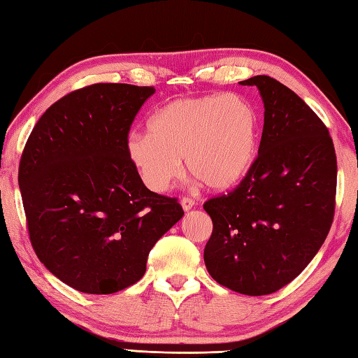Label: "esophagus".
<instances>
[{"label": "esophagus", "instance_id": "34e87169", "mask_svg": "<svg viewBox=\"0 0 358 358\" xmlns=\"http://www.w3.org/2000/svg\"><path fill=\"white\" fill-rule=\"evenodd\" d=\"M180 206H182V208H184V212H188V210H192V208H193L194 201L190 199V198H182Z\"/></svg>", "mask_w": 358, "mask_h": 358}]
</instances>
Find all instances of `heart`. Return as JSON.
Instances as JSON below:
<instances>
[{"label":"heart","mask_w":358,"mask_h":358,"mask_svg":"<svg viewBox=\"0 0 358 358\" xmlns=\"http://www.w3.org/2000/svg\"><path fill=\"white\" fill-rule=\"evenodd\" d=\"M150 134H132L127 159L154 193L168 190L185 159L188 171L215 192L241 182L257 154V113L240 95L174 99L148 121Z\"/></svg>","instance_id":"1"}]
</instances>
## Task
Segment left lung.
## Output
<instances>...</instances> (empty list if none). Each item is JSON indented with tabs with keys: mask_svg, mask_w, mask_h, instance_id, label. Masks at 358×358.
<instances>
[{
	"mask_svg": "<svg viewBox=\"0 0 358 358\" xmlns=\"http://www.w3.org/2000/svg\"><path fill=\"white\" fill-rule=\"evenodd\" d=\"M259 156L240 185L208 199L213 232L204 249L208 274L248 296L269 294L304 271L332 226L336 156L327 127L293 90L265 74Z\"/></svg>",
	"mask_w": 358,
	"mask_h": 358,
	"instance_id": "obj_1",
	"label": "left lung"
}]
</instances>
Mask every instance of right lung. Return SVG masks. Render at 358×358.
Segmentation results:
<instances>
[{"instance_id": "add662e5", "label": "right lung", "mask_w": 358, "mask_h": 358, "mask_svg": "<svg viewBox=\"0 0 358 358\" xmlns=\"http://www.w3.org/2000/svg\"><path fill=\"white\" fill-rule=\"evenodd\" d=\"M154 87L93 84L59 99L24 146L18 185L37 257L64 284L112 294L136 284L148 254L184 217L148 190L127 134Z\"/></svg>"}]
</instances>
